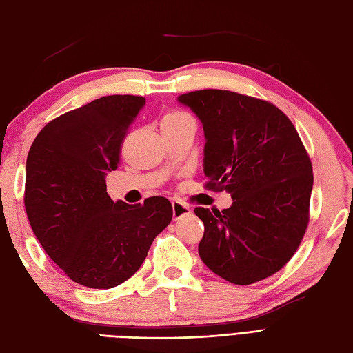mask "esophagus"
Wrapping results in <instances>:
<instances>
[{
  "instance_id": "34e87169",
  "label": "esophagus",
  "mask_w": 353,
  "mask_h": 353,
  "mask_svg": "<svg viewBox=\"0 0 353 353\" xmlns=\"http://www.w3.org/2000/svg\"><path fill=\"white\" fill-rule=\"evenodd\" d=\"M171 206H172V216H174V220H179L182 219V216L191 214L190 206L182 203V201H172Z\"/></svg>"
}]
</instances>
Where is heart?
<instances>
[{
    "label": "heart",
    "instance_id": "obj_1",
    "mask_svg": "<svg viewBox=\"0 0 353 353\" xmlns=\"http://www.w3.org/2000/svg\"><path fill=\"white\" fill-rule=\"evenodd\" d=\"M188 121H192V118L188 114H185V112L168 110V112H165L162 117V129H168V127H179Z\"/></svg>",
    "mask_w": 353,
    "mask_h": 353
}]
</instances>
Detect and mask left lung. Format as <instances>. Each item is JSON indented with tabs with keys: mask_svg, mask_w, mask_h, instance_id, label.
<instances>
[{
	"mask_svg": "<svg viewBox=\"0 0 353 353\" xmlns=\"http://www.w3.org/2000/svg\"><path fill=\"white\" fill-rule=\"evenodd\" d=\"M203 124L206 188L228 191L223 211L196 208L199 254L235 285L274 274L296 253L310 221L312 165L290 118L249 95L203 89L179 95Z\"/></svg>",
	"mask_w": 353,
	"mask_h": 353,
	"instance_id": "obj_1",
	"label": "left lung"
}]
</instances>
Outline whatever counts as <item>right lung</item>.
<instances>
[{
	"label": "right lung",
	"mask_w": 353,
	"mask_h": 353,
	"mask_svg": "<svg viewBox=\"0 0 353 353\" xmlns=\"http://www.w3.org/2000/svg\"><path fill=\"white\" fill-rule=\"evenodd\" d=\"M144 104L139 95L101 97L52 119L30 147V226L48 256L83 287L108 290L132 277L172 219L165 197L127 205L106 192L108 171L118 168L127 130Z\"/></svg>",
	"instance_id": "1"
}]
</instances>
